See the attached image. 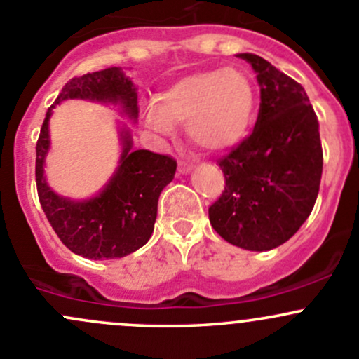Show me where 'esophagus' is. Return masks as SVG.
Listing matches in <instances>:
<instances>
[{
    "label": "esophagus",
    "mask_w": 359,
    "mask_h": 359,
    "mask_svg": "<svg viewBox=\"0 0 359 359\" xmlns=\"http://www.w3.org/2000/svg\"><path fill=\"white\" fill-rule=\"evenodd\" d=\"M190 171H191L190 162H184V161L178 162V175H188Z\"/></svg>",
    "instance_id": "34e87169"
}]
</instances>
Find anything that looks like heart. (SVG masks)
Here are the masks:
<instances>
[{"label":"heart","mask_w":359,"mask_h":359,"mask_svg":"<svg viewBox=\"0 0 359 359\" xmlns=\"http://www.w3.org/2000/svg\"><path fill=\"white\" fill-rule=\"evenodd\" d=\"M252 84L242 70H202L172 83L145 114L147 124L169 133L184 123L188 140L207 152H224L245 138L254 117Z\"/></svg>","instance_id":"obj_1"}]
</instances>
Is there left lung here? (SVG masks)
Returning <instances> with one entry per match:
<instances>
[{"label": "left lung", "mask_w": 359, "mask_h": 359, "mask_svg": "<svg viewBox=\"0 0 359 359\" xmlns=\"http://www.w3.org/2000/svg\"><path fill=\"white\" fill-rule=\"evenodd\" d=\"M236 57L256 72L259 116L252 135L219 161L226 187L209 207V221L226 242L264 252L311 214L323 171L320 124L297 81L254 53Z\"/></svg>", "instance_id": "obj_1"}]
</instances>
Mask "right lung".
<instances>
[{"mask_svg":"<svg viewBox=\"0 0 359 359\" xmlns=\"http://www.w3.org/2000/svg\"><path fill=\"white\" fill-rule=\"evenodd\" d=\"M138 88L121 67L74 77L48 109L36 145V184L51 228L67 249L86 259H116L145 245L154 233L161 191L171 183L176 161L168 155L133 149L131 128L117 121L121 157L117 168L97 195L70 198L48 184L44 165L50 152V119L65 100H88L117 107L121 116L136 124Z\"/></svg>","mask_w":359,"mask_h":359,"instance_id":"obj_1","label":"right lung"}]
</instances>
